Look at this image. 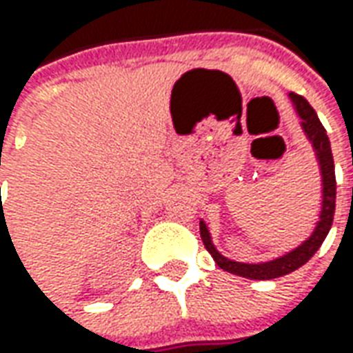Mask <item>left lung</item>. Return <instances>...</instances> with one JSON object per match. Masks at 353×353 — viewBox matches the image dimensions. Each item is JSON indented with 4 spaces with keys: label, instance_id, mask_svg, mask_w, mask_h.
Masks as SVG:
<instances>
[{
    "label": "left lung",
    "instance_id": "1",
    "mask_svg": "<svg viewBox=\"0 0 353 353\" xmlns=\"http://www.w3.org/2000/svg\"><path fill=\"white\" fill-rule=\"evenodd\" d=\"M288 99L294 107V112L300 118V128L304 132L305 139L310 141L312 149H314L315 160L319 166V176H321V201H319V212H317V221H315L312 233L305 236L304 241L292 250L281 254L273 260L258 263H246L231 260L228 256L219 252L214 241H212V233L206 221L201 219V236L202 243L206 246V250L212 254L214 262L218 263L219 268L228 273L239 275V277H246V279H277L287 273H292L298 268H302L312 256H314L319 246L323 245L325 236L329 235V229L332 225V216H334V204H336V177H334V160H332L331 141L329 135L325 132V128L317 118L312 105L296 93H288Z\"/></svg>",
    "mask_w": 353,
    "mask_h": 353
}]
</instances>
